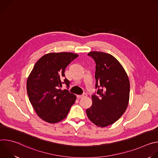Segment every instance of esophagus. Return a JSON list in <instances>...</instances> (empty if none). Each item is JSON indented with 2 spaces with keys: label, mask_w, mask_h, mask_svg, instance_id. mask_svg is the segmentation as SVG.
<instances>
[{
  "label": "esophagus",
  "mask_w": 158,
  "mask_h": 158,
  "mask_svg": "<svg viewBox=\"0 0 158 158\" xmlns=\"http://www.w3.org/2000/svg\"><path fill=\"white\" fill-rule=\"evenodd\" d=\"M85 97H87L86 94H84L83 95H77V98L78 99H81V98H85Z\"/></svg>",
  "instance_id": "34e87169"
}]
</instances>
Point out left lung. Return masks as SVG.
I'll return each mask as SVG.
<instances>
[{"instance_id":"left-lung-1","label":"left lung","mask_w":158,"mask_h":158,"mask_svg":"<svg viewBox=\"0 0 158 158\" xmlns=\"http://www.w3.org/2000/svg\"><path fill=\"white\" fill-rule=\"evenodd\" d=\"M96 62V87L93 104L86 109L89 120L98 127L114 124L124 113L129 100L130 83L120 62L112 55L98 51L88 53Z\"/></svg>"}]
</instances>
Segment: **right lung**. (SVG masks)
I'll return each mask as SVG.
<instances>
[{
    "label": "right lung",
    "instance_id": "obj_1",
    "mask_svg": "<svg viewBox=\"0 0 158 158\" xmlns=\"http://www.w3.org/2000/svg\"><path fill=\"white\" fill-rule=\"evenodd\" d=\"M78 57L72 52H51L41 57L34 65L27 81L29 101L38 116L54 124L65 119L76 96L67 89L58 88L63 82L66 67ZM64 83L69 87V81Z\"/></svg>",
    "mask_w": 158,
    "mask_h": 158
}]
</instances>
